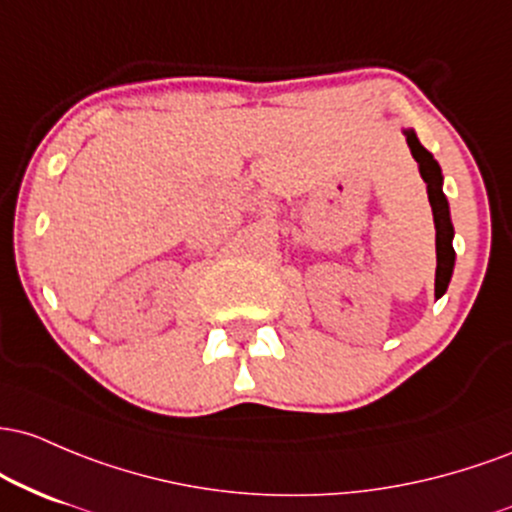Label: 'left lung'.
Wrapping results in <instances>:
<instances>
[{"instance_id": "obj_1", "label": "left lung", "mask_w": 512, "mask_h": 512, "mask_svg": "<svg viewBox=\"0 0 512 512\" xmlns=\"http://www.w3.org/2000/svg\"><path fill=\"white\" fill-rule=\"evenodd\" d=\"M406 142H409L413 159L421 166L423 181L428 183V200L433 208L435 217V251H438V271H435V297L445 295L447 285H450L452 268H455V249H452V229L450 208H447V198L442 193V174L440 166L433 159V154L418 142V137L411 130H406Z\"/></svg>"}]
</instances>
